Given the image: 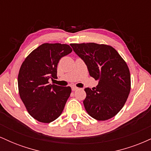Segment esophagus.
I'll return each mask as SVG.
<instances>
[{
	"mask_svg": "<svg viewBox=\"0 0 151 151\" xmlns=\"http://www.w3.org/2000/svg\"><path fill=\"white\" fill-rule=\"evenodd\" d=\"M72 91H76V90L78 89V88L75 86H72Z\"/></svg>",
	"mask_w": 151,
	"mask_h": 151,
	"instance_id": "34e87169",
	"label": "esophagus"
}]
</instances>
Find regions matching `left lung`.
Masks as SVG:
<instances>
[{"instance_id":"obj_1","label":"left lung","mask_w":151,"mask_h":151,"mask_svg":"<svg viewBox=\"0 0 151 151\" xmlns=\"http://www.w3.org/2000/svg\"><path fill=\"white\" fill-rule=\"evenodd\" d=\"M87 67L89 75L99 81L96 88H85L84 108L98 121L114 117L125 104L131 90L129 69L112 47L96 43L71 44Z\"/></svg>"}]
</instances>
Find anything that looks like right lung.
Instances as JSON below:
<instances>
[{"instance_id": "right-lung-1", "label": "right lung", "mask_w": 151, "mask_h": 151, "mask_svg": "<svg viewBox=\"0 0 151 151\" xmlns=\"http://www.w3.org/2000/svg\"><path fill=\"white\" fill-rule=\"evenodd\" d=\"M66 44L45 43L31 52L19 71V94L28 113L40 122L50 123L61 115L70 97V86L50 84L57 79V67L62 57L72 52Z\"/></svg>"}]
</instances>
